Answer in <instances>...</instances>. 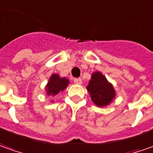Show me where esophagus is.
Here are the masks:
<instances>
[{
  "label": "esophagus",
  "mask_w": 153,
  "mask_h": 153,
  "mask_svg": "<svg viewBox=\"0 0 153 153\" xmlns=\"http://www.w3.org/2000/svg\"><path fill=\"white\" fill-rule=\"evenodd\" d=\"M74 83H75L76 85H81L82 84V79H80V78L74 79Z\"/></svg>",
  "instance_id": "1"
}]
</instances>
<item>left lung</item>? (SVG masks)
Instances as JSON below:
<instances>
[{"label":"left lung","mask_w":153,"mask_h":153,"mask_svg":"<svg viewBox=\"0 0 153 153\" xmlns=\"http://www.w3.org/2000/svg\"><path fill=\"white\" fill-rule=\"evenodd\" d=\"M86 89L93 103L99 108L108 106L116 97L113 84L99 71L92 73Z\"/></svg>","instance_id":"8db88e82"}]
</instances>
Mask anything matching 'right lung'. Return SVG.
I'll list each match as a JSON object with an SVG mask.
<instances>
[{
	"label": "right lung",
	"instance_id": "obj_1",
	"mask_svg": "<svg viewBox=\"0 0 153 153\" xmlns=\"http://www.w3.org/2000/svg\"><path fill=\"white\" fill-rule=\"evenodd\" d=\"M69 80L66 77H61L57 74H51L45 86V91L48 97H55L62 93L69 85ZM53 102V101H51Z\"/></svg>",
	"mask_w": 153,
	"mask_h": 153
}]
</instances>
